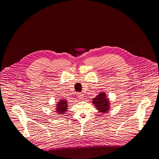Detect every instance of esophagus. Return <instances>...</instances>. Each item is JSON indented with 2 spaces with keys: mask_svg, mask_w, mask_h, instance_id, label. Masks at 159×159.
Instances as JSON below:
<instances>
[{
  "mask_svg": "<svg viewBox=\"0 0 159 159\" xmlns=\"http://www.w3.org/2000/svg\"><path fill=\"white\" fill-rule=\"evenodd\" d=\"M78 99H82L83 97V94L82 93H78Z\"/></svg>",
  "mask_w": 159,
  "mask_h": 159,
  "instance_id": "esophagus-1",
  "label": "esophagus"
}]
</instances>
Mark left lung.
Returning a JSON list of instances; mask_svg holds the SVG:
<instances>
[{
    "instance_id": "left-lung-1",
    "label": "left lung",
    "mask_w": 159,
    "mask_h": 159,
    "mask_svg": "<svg viewBox=\"0 0 159 159\" xmlns=\"http://www.w3.org/2000/svg\"><path fill=\"white\" fill-rule=\"evenodd\" d=\"M92 102L97 110H99V112H101V113H106L110 108L109 99L107 98L106 93L104 92L97 95L95 98L93 99Z\"/></svg>"
}]
</instances>
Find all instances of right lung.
I'll return each mask as SVG.
<instances>
[{
	"instance_id": "1",
	"label": "right lung",
	"mask_w": 159,
	"mask_h": 159,
	"mask_svg": "<svg viewBox=\"0 0 159 159\" xmlns=\"http://www.w3.org/2000/svg\"><path fill=\"white\" fill-rule=\"evenodd\" d=\"M56 112L58 114L62 115L64 114L65 112L67 111V104L66 99H62L58 102H57V104L56 106Z\"/></svg>"
}]
</instances>
